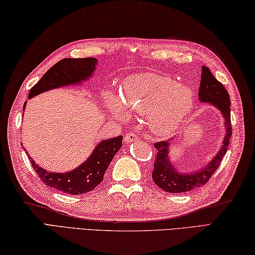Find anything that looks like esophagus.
Listing matches in <instances>:
<instances>
[{
  "mask_svg": "<svg viewBox=\"0 0 255 255\" xmlns=\"http://www.w3.org/2000/svg\"><path fill=\"white\" fill-rule=\"evenodd\" d=\"M137 140H138L137 136L132 132H127L126 136H125V141H126L127 143L134 142V141H137Z\"/></svg>",
  "mask_w": 255,
  "mask_h": 255,
  "instance_id": "34e87169",
  "label": "esophagus"
}]
</instances>
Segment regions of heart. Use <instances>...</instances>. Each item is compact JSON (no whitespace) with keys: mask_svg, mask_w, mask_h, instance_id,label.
Masks as SVG:
<instances>
[{"mask_svg":"<svg viewBox=\"0 0 255 255\" xmlns=\"http://www.w3.org/2000/svg\"><path fill=\"white\" fill-rule=\"evenodd\" d=\"M104 104L114 117L123 122L128 121L130 112L145 114L149 130L154 136L169 137L192 111L194 91L166 75L141 72L125 81L123 97L106 93Z\"/></svg>","mask_w":255,"mask_h":255,"instance_id":"b5f03b06","label":"heart"}]
</instances>
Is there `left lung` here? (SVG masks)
<instances>
[{"mask_svg": "<svg viewBox=\"0 0 255 255\" xmlns=\"http://www.w3.org/2000/svg\"><path fill=\"white\" fill-rule=\"evenodd\" d=\"M198 101L204 104H210L217 108L224 118L225 137L220 144V149L211 160L202 167L193 171H182L177 169L171 159V147L174 139L169 141H161L154 144L158 150L154 169L152 172L153 182L161 189L167 193H184L200 187L208 182L214 172L218 169L221 160L227 152L231 137V119H230V96L225 86L216 79L210 70L202 67V78H200Z\"/></svg>", "mask_w": 255, "mask_h": 255, "instance_id": "8db88e82", "label": "left lung"}]
</instances>
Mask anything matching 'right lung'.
<instances>
[{
	"label": "right lung",
	"instance_id": "obj_1",
	"mask_svg": "<svg viewBox=\"0 0 255 255\" xmlns=\"http://www.w3.org/2000/svg\"><path fill=\"white\" fill-rule=\"evenodd\" d=\"M99 60L95 58L63 59L50 68L42 78L32 86L28 99H32L44 92L71 85H82L93 77ZM26 103L23 111H25ZM24 115V113H23ZM123 145V136L103 139L95 145L90 156L82 164L67 172H50L36 164L29 158L34 170L46 185L58 191L81 195L89 193L104 180V174L114 156ZM26 151V149H24Z\"/></svg>",
	"mask_w": 255,
	"mask_h": 255
}]
</instances>
